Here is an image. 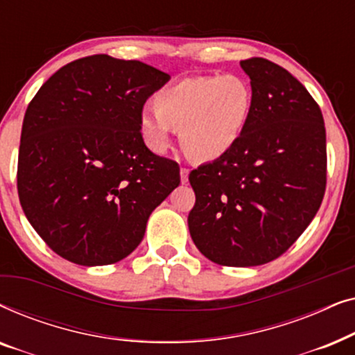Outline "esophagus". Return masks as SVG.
Segmentation results:
<instances>
[{
    "label": "esophagus",
    "mask_w": 355,
    "mask_h": 355,
    "mask_svg": "<svg viewBox=\"0 0 355 355\" xmlns=\"http://www.w3.org/2000/svg\"><path fill=\"white\" fill-rule=\"evenodd\" d=\"M189 181V169L187 168H181V182L186 184Z\"/></svg>",
    "instance_id": "esophagus-1"
}]
</instances>
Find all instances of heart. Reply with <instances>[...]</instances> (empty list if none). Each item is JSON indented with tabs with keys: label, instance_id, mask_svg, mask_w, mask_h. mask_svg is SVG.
I'll return each mask as SVG.
<instances>
[{
	"label": "heart",
	"instance_id": "heart-1",
	"mask_svg": "<svg viewBox=\"0 0 355 355\" xmlns=\"http://www.w3.org/2000/svg\"><path fill=\"white\" fill-rule=\"evenodd\" d=\"M155 110L139 114L145 145L164 152L173 129L181 130V145L197 162L225 157L244 135L254 108V92L236 74L189 77L155 95Z\"/></svg>",
	"mask_w": 355,
	"mask_h": 355
}]
</instances>
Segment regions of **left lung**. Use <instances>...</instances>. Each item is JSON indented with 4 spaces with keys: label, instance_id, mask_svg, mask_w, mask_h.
<instances>
[{
    "label": "left lung",
    "instance_id": "1",
    "mask_svg": "<svg viewBox=\"0 0 355 355\" xmlns=\"http://www.w3.org/2000/svg\"><path fill=\"white\" fill-rule=\"evenodd\" d=\"M254 108L231 152L189 174L196 205L187 223L197 249L225 266H257L283 255L322 205L327 132L322 110L284 67L241 61Z\"/></svg>",
    "mask_w": 355,
    "mask_h": 355
}]
</instances>
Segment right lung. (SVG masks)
Masks as SVG:
<instances>
[{
    "instance_id": "add662e5",
    "label": "right lung",
    "mask_w": 355,
    "mask_h": 355,
    "mask_svg": "<svg viewBox=\"0 0 355 355\" xmlns=\"http://www.w3.org/2000/svg\"><path fill=\"white\" fill-rule=\"evenodd\" d=\"M169 79L145 62L94 55L62 66L27 106L19 200L62 259L82 266L125 259L181 182L179 164L150 152L137 123Z\"/></svg>"
}]
</instances>
